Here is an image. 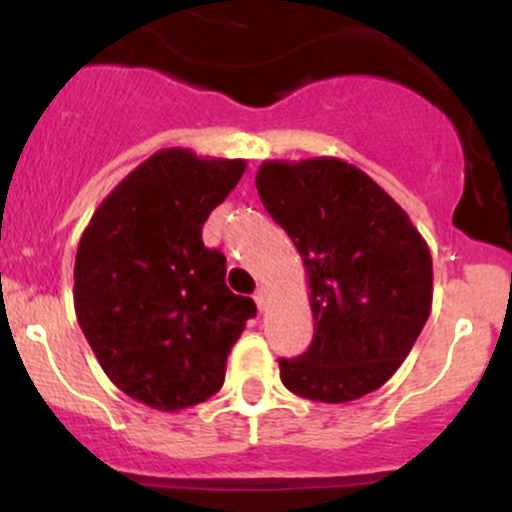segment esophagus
<instances>
[{
    "label": "esophagus",
    "instance_id": "esophagus-1",
    "mask_svg": "<svg viewBox=\"0 0 512 512\" xmlns=\"http://www.w3.org/2000/svg\"><path fill=\"white\" fill-rule=\"evenodd\" d=\"M255 302H257V309H260V312H265L267 304H270V289H267V287L257 289V292H255Z\"/></svg>",
    "mask_w": 512,
    "mask_h": 512
}]
</instances>
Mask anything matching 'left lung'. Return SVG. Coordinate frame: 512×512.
<instances>
[{"label":"left lung","instance_id":"1","mask_svg":"<svg viewBox=\"0 0 512 512\" xmlns=\"http://www.w3.org/2000/svg\"><path fill=\"white\" fill-rule=\"evenodd\" d=\"M257 193L304 262L312 347L280 359L282 384L324 404L384 386L431 314L433 262L406 210L347 160H265Z\"/></svg>","mask_w":512,"mask_h":512}]
</instances>
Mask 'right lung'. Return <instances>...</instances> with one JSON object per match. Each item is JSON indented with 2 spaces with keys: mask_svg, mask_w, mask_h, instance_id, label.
<instances>
[{
  "mask_svg": "<svg viewBox=\"0 0 512 512\" xmlns=\"http://www.w3.org/2000/svg\"><path fill=\"white\" fill-rule=\"evenodd\" d=\"M240 158L163 148L91 215L74 265V309L108 379L158 411L218 394L227 354L257 307L225 285L203 245L208 215L240 183Z\"/></svg>",
  "mask_w": 512,
  "mask_h": 512,
  "instance_id": "add662e5",
  "label": "right lung"
}]
</instances>
